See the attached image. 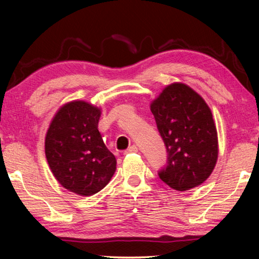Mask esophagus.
Instances as JSON below:
<instances>
[{"label": "esophagus", "instance_id": "obj_1", "mask_svg": "<svg viewBox=\"0 0 259 259\" xmlns=\"http://www.w3.org/2000/svg\"><path fill=\"white\" fill-rule=\"evenodd\" d=\"M136 152H138V147L136 145H133L124 152V154H129V153H136Z\"/></svg>", "mask_w": 259, "mask_h": 259}]
</instances>
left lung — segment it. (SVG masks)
<instances>
[{
    "label": "left lung",
    "mask_w": 259,
    "mask_h": 259,
    "mask_svg": "<svg viewBox=\"0 0 259 259\" xmlns=\"http://www.w3.org/2000/svg\"><path fill=\"white\" fill-rule=\"evenodd\" d=\"M151 111L168 154L161 181L177 191L201 185L218 157L217 130L207 103L192 88L172 83L153 100Z\"/></svg>",
    "instance_id": "left-lung-1"
}]
</instances>
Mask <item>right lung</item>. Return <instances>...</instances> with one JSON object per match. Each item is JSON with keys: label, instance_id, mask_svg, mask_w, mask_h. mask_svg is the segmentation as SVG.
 Segmentation results:
<instances>
[{"label": "right lung", "instance_id": "obj_1", "mask_svg": "<svg viewBox=\"0 0 259 259\" xmlns=\"http://www.w3.org/2000/svg\"><path fill=\"white\" fill-rule=\"evenodd\" d=\"M100 109L83 100L65 104L46 136V156L55 178L78 195L96 194L107 185L116 159L98 131Z\"/></svg>", "mask_w": 259, "mask_h": 259}]
</instances>
